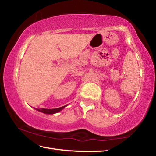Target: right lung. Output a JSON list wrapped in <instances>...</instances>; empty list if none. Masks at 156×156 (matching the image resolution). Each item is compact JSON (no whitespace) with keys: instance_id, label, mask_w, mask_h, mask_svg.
Instances as JSON below:
<instances>
[{"instance_id":"1","label":"right lung","mask_w":156,"mask_h":156,"mask_svg":"<svg viewBox=\"0 0 156 156\" xmlns=\"http://www.w3.org/2000/svg\"><path fill=\"white\" fill-rule=\"evenodd\" d=\"M66 106H67V105L61 107H59V108H56V109H36V108H34V109L39 111V112H41L42 113H45V114H54V113L60 112V111L64 109Z\"/></svg>"}]
</instances>
